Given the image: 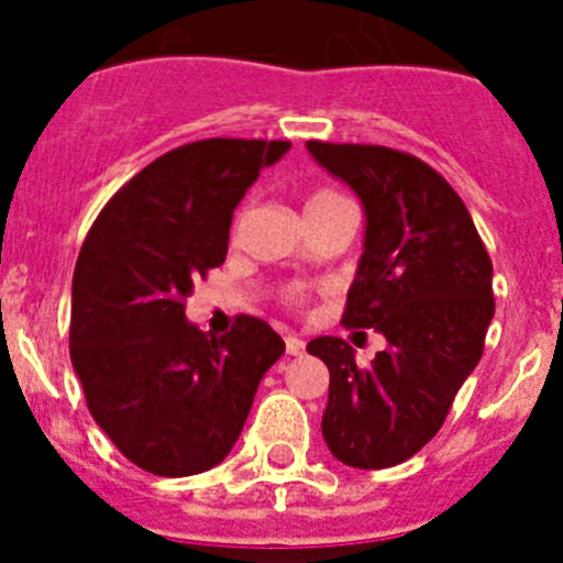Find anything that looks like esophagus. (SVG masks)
I'll return each instance as SVG.
<instances>
[{"label": "esophagus", "mask_w": 563, "mask_h": 563, "mask_svg": "<svg viewBox=\"0 0 563 563\" xmlns=\"http://www.w3.org/2000/svg\"><path fill=\"white\" fill-rule=\"evenodd\" d=\"M285 346H287V355H305L307 350V343L298 335H292V332H287L285 335Z\"/></svg>", "instance_id": "esophagus-1"}]
</instances>
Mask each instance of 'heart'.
Returning <instances> with one entry per match:
<instances>
[{"instance_id": "obj_1", "label": "heart", "mask_w": 563, "mask_h": 563, "mask_svg": "<svg viewBox=\"0 0 563 563\" xmlns=\"http://www.w3.org/2000/svg\"><path fill=\"white\" fill-rule=\"evenodd\" d=\"M338 197H341V194L330 191V188H321V191L310 194V200H307V211H310V208L324 206V202L338 200ZM287 301H292V305H298V301H301V292H298V290H287Z\"/></svg>"}]
</instances>
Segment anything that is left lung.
<instances>
[{"label": "left lung", "instance_id": "8db88e82", "mask_svg": "<svg viewBox=\"0 0 563 563\" xmlns=\"http://www.w3.org/2000/svg\"><path fill=\"white\" fill-rule=\"evenodd\" d=\"M307 148L366 211L343 324L389 341L366 369L343 338L307 343L330 369L321 431L343 465H400L442 429L479 363L496 310L494 265L460 194L420 157L361 143Z\"/></svg>", "mask_w": 563, "mask_h": 563}]
</instances>
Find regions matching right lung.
Returning a JSON list of instances; mask_svg holds the SVG:
<instances>
[{
	"label": "right lung",
	"instance_id": "right-lung-1",
	"mask_svg": "<svg viewBox=\"0 0 563 563\" xmlns=\"http://www.w3.org/2000/svg\"><path fill=\"white\" fill-rule=\"evenodd\" d=\"M287 141L211 137L137 172L84 239L69 357L89 415L129 462L157 476L220 465L258 380L285 352L262 318L213 338L186 321L194 282L228 253L233 208Z\"/></svg>",
	"mask_w": 563,
	"mask_h": 563
}]
</instances>
